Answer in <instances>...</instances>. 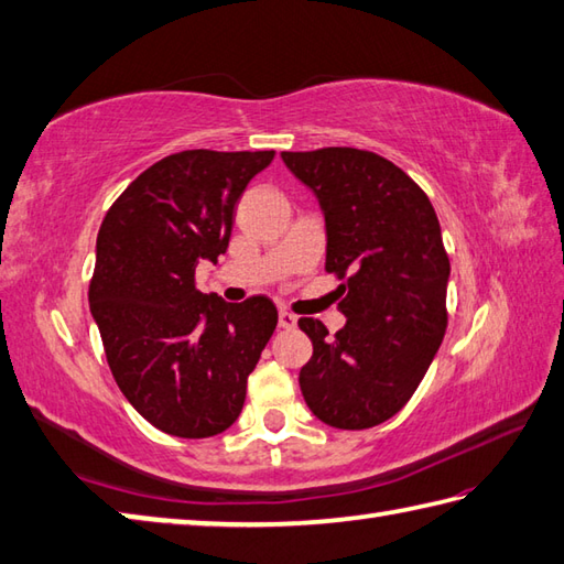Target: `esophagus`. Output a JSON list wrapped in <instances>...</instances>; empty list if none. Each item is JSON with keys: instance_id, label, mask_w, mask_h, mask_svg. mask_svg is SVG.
I'll return each mask as SVG.
<instances>
[{"instance_id": "1", "label": "esophagus", "mask_w": 564, "mask_h": 564, "mask_svg": "<svg viewBox=\"0 0 564 564\" xmlns=\"http://www.w3.org/2000/svg\"><path fill=\"white\" fill-rule=\"evenodd\" d=\"M295 323H297V317L293 313H285V311L279 313V327L291 329V327H295Z\"/></svg>"}]
</instances>
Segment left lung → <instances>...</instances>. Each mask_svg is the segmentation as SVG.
Returning <instances> with one entry per match:
<instances>
[{
  "label": "left lung",
  "mask_w": 564,
  "mask_h": 564,
  "mask_svg": "<svg viewBox=\"0 0 564 564\" xmlns=\"http://www.w3.org/2000/svg\"><path fill=\"white\" fill-rule=\"evenodd\" d=\"M283 163L315 193L325 215V269L345 283L329 337L313 317L297 327L313 357L301 369L303 399L319 421L364 430L411 401L447 327L449 259L427 195L379 153L329 147L283 151Z\"/></svg>",
  "instance_id": "obj_1"
}]
</instances>
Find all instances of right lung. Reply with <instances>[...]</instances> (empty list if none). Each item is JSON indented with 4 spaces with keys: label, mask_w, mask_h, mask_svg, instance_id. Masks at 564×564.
<instances>
[{
    "label": "right lung",
    "mask_w": 564,
    "mask_h": 564,
    "mask_svg": "<svg viewBox=\"0 0 564 564\" xmlns=\"http://www.w3.org/2000/svg\"><path fill=\"white\" fill-rule=\"evenodd\" d=\"M275 151L193 149L143 171L97 235L90 311L112 377L163 433H225L279 311L267 295L225 303L195 289V267L229 247L235 207Z\"/></svg>",
    "instance_id": "obj_1"
}]
</instances>
